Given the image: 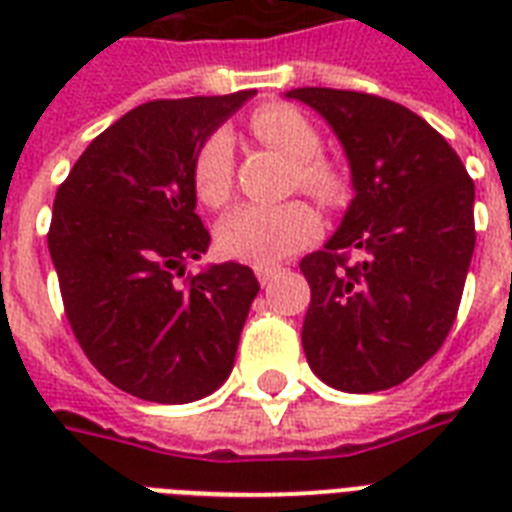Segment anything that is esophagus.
<instances>
[{
    "instance_id": "esophagus-1",
    "label": "esophagus",
    "mask_w": 512,
    "mask_h": 512,
    "mask_svg": "<svg viewBox=\"0 0 512 512\" xmlns=\"http://www.w3.org/2000/svg\"><path fill=\"white\" fill-rule=\"evenodd\" d=\"M255 273H257V281H260L263 287H268V284L279 276L281 268H276V265H257Z\"/></svg>"
}]
</instances>
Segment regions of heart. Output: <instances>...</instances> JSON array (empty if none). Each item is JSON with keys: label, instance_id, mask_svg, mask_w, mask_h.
Masks as SVG:
<instances>
[{"label": "heart", "instance_id": "heart-1", "mask_svg": "<svg viewBox=\"0 0 512 512\" xmlns=\"http://www.w3.org/2000/svg\"><path fill=\"white\" fill-rule=\"evenodd\" d=\"M249 127L257 138L295 162L297 183L313 196L332 201L340 196V175L319 159L321 138L308 116L292 106H263ZM233 188V140L215 132L193 162V191L201 204L223 207ZM319 233V215L305 201L284 204H241L217 225V247L233 260L268 265L279 263Z\"/></svg>", "mask_w": 512, "mask_h": 512}]
</instances>
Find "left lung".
I'll return each instance as SVG.
<instances>
[{
	"mask_svg": "<svg viewBox=\"0 0 512 512\" xmlns=\"http://www.w3.org/2000/svg\"><path fill=\"white\" fill-rule=\"evenodd\" d=\"M340 140L353 199L321 252L303 350L313 374L345 393L401 385L441 345L476 247V188L454 148L422 116L366 92L297 87ZM350 251L359 260L347 263Z\"/></svg>",
	"mask_w": 512,
	"mask_h": 512,
	"instance_id": "obj_1",
	"label": "left lung"
}]
</instances>
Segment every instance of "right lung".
Instances as JSON below:
<instances>
[{
  "mask_svg": "<svg viewBox=\"0 0 512 512\" xmlns=\"http://www.w3.org/2000/svg\"><path fill=\"white\" fill-rule=\"evenodd\" d=\"M255 90L151 100L92 140L55 193L50 244L76 340L108 382L156 404H191L233 369L249 305V265L185 276L209 233L193 162Z\"/></svg>",
  "mask_w": 512,
  "mask_h": 512,
  "instance_id": "add662e5",
  "label": "right lung"
}]
</instances>
